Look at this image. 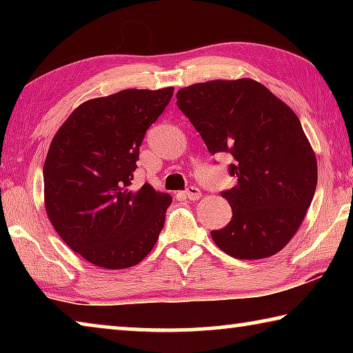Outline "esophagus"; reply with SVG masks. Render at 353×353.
Here are the masks:
<instances>
[{
  "mask_svg": "<svg viewBox=\"0 0 353 353\" xmlns=\"http://www.w3.org/2000/svg\"><path fill=\"white\" fill-rule=\"evenodd\" d=\"M183 194L187 196V199H190V201H198L202 196L201 190L198 187H188L187 190L183 191Z\"/></svg>",
  "mask_w": 353,
  "mask_h": 353,
  "instance_id": "obj_1",
  "label": "esophagus"
}]
</instances>
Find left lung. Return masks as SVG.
<instances>
[{
  "instance_id": "1",
  "label": "left lung",
  "mask_w": 353,
  "mask_h": 353,
  "mask_svg": "<svg viewBox=\"0 0 353 353\" xmlns=\"http://www.w3.org/2000/svg\"><path fill=\"white\" fill-rule=\"evenodd\" d=\"M177 107L208 152L229 154L236 185L221 191L230 223L212 230L219 249L259 260L282 250L312 204L318 165L294 112L252 79L208 81L177 92Z\"/></svg>"
}]
</instances>
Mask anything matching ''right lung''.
Segmentation results:
<instances>
[{
  "instance_id": "add662e5",
  "label": "right lung",
  "mask_w": 353,
  "mask_h": 353,
  "mask_svg": "<svg viewBox=\"0 0 353 353\" xmlns=\"http://www.w3.org/2000/svg\"><path fill=\"white\" fill-rule=\"evenodd\" d=\"M174 88L123 90L81 104L51 141L45 207L62 240L93 265L123 270L151 252L171 196L130 190L146 130Z\"/></svg>"
}]
</instances>
